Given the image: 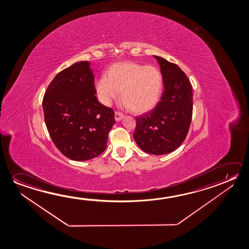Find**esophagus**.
I'll list each match as a JSON object with an SVG mask.
<instances>
[{"label": "esophagus", "mask_w": 249, "mask_h": 249, "mask_svg": "<svg viewBox=\"0 0 249 249\" xmlns=\"http://www.w3.org/2000/svg\"><path fill=\"white\" fill-rule=\"evenodd\" d=\"M123 118H124V115H123L122 112L115 111V120L116 121H120Z\"/></svg>", "instance_id": "1"}]
</instances>
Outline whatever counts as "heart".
Wrapping results in <instances>:
<instances>
[{"instance_id":"1","label":"heart","mask_w":249,"mask_h":249,"mask_svg":"<svg viewBox=\"0 0 249 249\" xmlns=\"http://www.w3.org/2000/svg\"><path fill=\"white\" fill-rule=\"evenodd\" d=\"M163 89V78L156 67L123 62L115 64L107 75L99 77L96 91L99 101L109 107L121 98L125 107L134 113L142 114L150 111L158 104Z\"/></svg>"}]
</instances>
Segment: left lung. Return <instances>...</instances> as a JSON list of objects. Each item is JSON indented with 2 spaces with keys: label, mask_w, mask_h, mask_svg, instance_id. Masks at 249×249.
<instances>
[{
  "label": "left lung",
  "mask_w": 249,
  "mask_h": 249,
  "mask_svg": "<svg viewBox=\"0 0 249 249\" xmlns=\"http://www.w3.org/2000/svg\"><path fill=\"white\" fill-rule=\"evenodd\" d=\"M160 66L164 91L157 107L136 119L135 141L141 150L165 155L177 150L190 129L193 93L190 80L176 64L154 55Z\"/></svg>",
  "instance_id": "8db88e82"
}]
</instances>
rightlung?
Segmentation results:
<instances>
[{"label": "right lung", "mask_w": 249, "mask_h": 249, "mask_svg": "<svg viewBox=\"0 0 249 249\" xmlns=\"http://www.w3.org/2000/svg\"><path fill=\"white\" fill-rule=\"evenodd\" d=\"M89 61L59 72L44 95L45 123L58 150L74 161L103 153L114 125V111L99 102Z\"/></svg>", "instance_id": "add662e5"}]
</instances>
